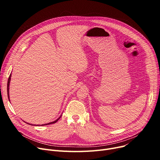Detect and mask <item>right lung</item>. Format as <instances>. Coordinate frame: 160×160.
Returning a JSON list of instances; mask_svg holds the SVG:
<instances>
[{
    "label": "right lung",
    "mask_w": 160,
    "mask_h": 160,
    "mask_svg": "<svg viewBox=\"0 0 160 160\" xmlns=\"http://www.w3.org/2000/svg\"><path fill=\"white\" fill-rule=\"evenodd\" d=\"M11 77H12V74H10V77H9V78H8V84H7V92H8V99H9V101L10 102V93H9V89H10V80H11ZM62 115L58 117V118L56 119V120H55L54 121H52V122H48V123H47V124H40V125H39V124H30V123H28V122H27V124H31V125H33V126H45V125H48V124H53V123H56L59 119H60V117H62Z\"/></svg>",
    "instance_id": "obj_1"
}]
</instances>
